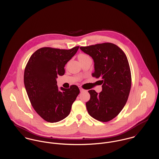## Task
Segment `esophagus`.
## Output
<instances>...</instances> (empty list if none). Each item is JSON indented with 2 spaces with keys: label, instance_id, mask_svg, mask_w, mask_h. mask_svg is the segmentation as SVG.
Wrapping results in <instances>:
<instances>
[{
  "label": "esophagus",
  "instance_id": "obj_1",
  "mask_svg": "<svg viewBox=\"0 0 159 159\" xmlns=\"http://www.w3.org/2000/svg\"><path fill=\"white\" fill-rule=\"evenodd\" d=\"M79 88H80V90L81 92H83V91H85V90H84V89H83V88H82V87H81V86H80V87H79Z\"/></svg>",
  "mask_w": 159,
  "mask_h": 159
}]
</instances>
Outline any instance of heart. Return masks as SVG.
Segmentation results:
<instances>
[{
	"mask_svg": "<svg viewBox=\"0 0 159 159\" xmlns=\"http://www.w3.org/2000/svg\"><path fill=\"white\" fill-rule=\"evenodd\" d=\"M89 58H90L89 57V56H88L86 54H80L78 56V59H79V61H80V62H82V61H85V60H86Z\"/></svg>",
	"mask_w": 159,
	"mask_h": 159,
	"instance_id": "1",
	"label": "heart"
}]
</instances>
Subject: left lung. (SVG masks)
<instances>
[{
  "label": "left lung",
  "mask_w": 159,
  "mask_h": 159,
  "mask_svg": "<svg viewBox=\"0 0 159 159\" xmlns=\"http://www.w3.org/2000/svg\"><path fill=\"white\" fill-rule=\"evenodd\" d=\"M94 62L92 76L100 78L102 91H88L90 100L86 102L88 113L101 122H108L124 107L131 89L132 77L127 56L118 46L111 43L80 47Z\"/></svg>",
  "instance_id": "1"
}]
</instances>
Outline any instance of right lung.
Instances as JSON below:
<instances>
[{
    "mask_svg": "<svg viewBox=\"0 0 159 159\" xmlns=\"http://www.w3.org/2000/svg\"><path fill=\"white\" fill-rule=\"evenodd\" d=\"M79 47L40 48L30 56L25 66L24 83L29 100L35 111L48 122H57L67 117L80 93L76 85L59 90L56 81L57 76L64 75L66 64Z\"/></svg>",
    "mask_w": 159,
    "mask_h": 159,
    "instance_id": "right-lung-1",
    "label": "right lung"
}]
</instances>
